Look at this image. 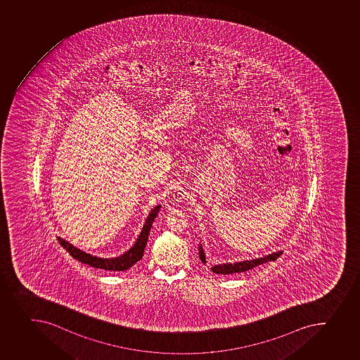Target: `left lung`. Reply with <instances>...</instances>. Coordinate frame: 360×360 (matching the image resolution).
<instances>
[{
    "label": "left lung",
    "mask_w": 360,
    "mask_h": 360,
    "mask_svg": "<svg viewBox=\"0 0 360 360\" xmlns=\"http://www.w3.org/2000/svg\"><path fill=\"white\" fill-rule=\"evenodd\" d=\"M283 254L281 250L277 252H272L269 255L259 257V259H247V261H242V262L235 263H224V264H215L212 266V271L214 274H219V275H231V274H238V272L247 271V270L252 269L255 266H261L263 263L270 262V261H275L277 257ZM199 256L200 259L203 263H206V255L203 252L202 245H199Z\"/></svg>",
    "instance_id": "left-lung-1"
}]
</instances>
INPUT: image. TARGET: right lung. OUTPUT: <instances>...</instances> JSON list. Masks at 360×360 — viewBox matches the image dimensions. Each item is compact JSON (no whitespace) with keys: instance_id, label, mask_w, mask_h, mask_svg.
Segmentation results:
<instances>
[{"instance_id":"1","label":"right lung","mask_w":360,"mask_h":360,"mask_svg":"<svg viewBox=\"0 0 360 360\" xmlns=\"http://www.w3.org/2000/svg\"><path fill=\"white\" fill-rule=\"evenodd\" d=\"M160 205H159V206H155L153 210H150V213L148 214L145 224H143V231L136 238V243L127 252H124L122 255L118 256V257L101 259V257L92 256L88 252H83L81 249L76 248L63 238H58V241H60V245L75 259H77L79 262L89 264V266L97 268V269L108 270V271H125V270L129 269L134 263L143 259V250H145V247L147 245L150 227H152L154 219L157 217L158 213L160 210Z\"/></svg>"}]
</instances>
